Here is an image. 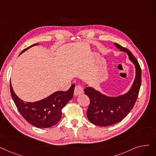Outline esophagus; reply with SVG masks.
Instances as JSON below:
<instances>
[{"instance_id": "esophagus-1", "label": "esophagus", "mask_w": 156, "mask_h": 156, "mask_svg": "<svg viewBox=\"0 0 156 156\" xmlns=\"http://www.w3.org/2000/svg\"><path fill=\"white\" fill-rule=\"evenodd\" d=\"M83 87L79 85H76L75 89H74V95H75V96H78V95H80L81 94H83Z\"/></svg>"}]
</instances>
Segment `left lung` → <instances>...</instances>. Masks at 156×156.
I'll return each instance as SVG.
<instances>
[{
    "label": "left lung",
    "instance_id": "1",
    "mask_svg": "<svg viewBox=\"0 0 156 156\" xmlns=\"http://www.w3.org/2000/svg\"><path fill=\"white\" fill-rule=\"evenodd\" d=\"M122 51H125L134 64L136 76L131 89L118 97H109L92 87H87L85 94L90 99L87 116L90 122L99 126H109L121 121L130 112L136 103L141 83V70L136 58L124 47L114 43Z\"/></svg>",
    "mask_w": 156,
    "mask_h": 156
}]
</instances>
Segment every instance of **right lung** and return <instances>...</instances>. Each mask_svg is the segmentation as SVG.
I'll use <instances>...</instances> for the list:
<instances>
[{
	"label": "right lung",
	"instance_id": "add662e5",
	"mask_svg": "<svg viewBox=\"0 0 156 156\" xmlns=\"http://www.w3.org/2000/svg\"><path fill=\"white\" fill-rule=\"evenodd\" d=\"M36 45L38 43L24 49L20 54ZM74 87L75 85L73 84L68 90L57 91L42 100L30 103L23 101L16 96L10 82L11 97L18 110L29 123L38 128L50 127L58 122L62 108L73 97Z\"/></svg>",
	"mask_w": 156,
	"mask_h": 156
}]
</instances>
